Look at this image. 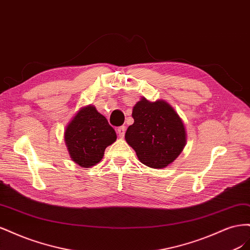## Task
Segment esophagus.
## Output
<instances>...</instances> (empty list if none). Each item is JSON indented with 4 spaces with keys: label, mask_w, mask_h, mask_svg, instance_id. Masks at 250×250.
<instances>
[{
    "label": "esophagus",
    "mask_w": 250,
    "mask_h": 250,
    "mask_svg": "<svg viewBox=\"0 0 250 250\" xmlns=\"http://www.w3.org/2000/svg\"><path fill=\"white\" fill-rule=\"evenodd\" d=\"M117 131H118L119 138H124L125 131H126V128H125V126H120V127L118 128V129H117Z\"/></svg>",
    "instance_id": "esophagus-1"
}]
</instances>
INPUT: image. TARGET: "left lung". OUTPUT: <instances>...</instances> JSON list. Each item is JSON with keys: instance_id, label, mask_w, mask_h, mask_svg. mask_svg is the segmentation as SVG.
<instances>
[{"instance_id": "obj_1", "label": "left lung", "mask_w": 250, "mask_h": 250, "mask_svg": "<svg viewBox=\"0 0 250 250\" xmlns=\"http://www.w3.org/2000/svg\"><path fill=\"white\" fill-rule=\"evenodd\" d=\"M132 118L125 139L144 165L162 169L176 160L186 145V129L167 102L143 98L134 105Z\"/></svg>"}]
</instances>
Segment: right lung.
I'll return each instance as SVG.
<instances>
[{
    "instance_id": "1",
    "label": "right lung",
    "mask_w": 250,
    "mask_h": 250,
    "mask_svg": "<svg viewBox=\"0 0 250 250\" xmlns=\"http://www.w3.org/2000/svg\"><path fill=\"white\" fill-rule=\"evenodd\" d=\"M64 140L72 160L80 167L89 168L102 160L105 148L117 140V134L106 118L88 105L67 125Z\"/></svg>"
}]
</instances>
